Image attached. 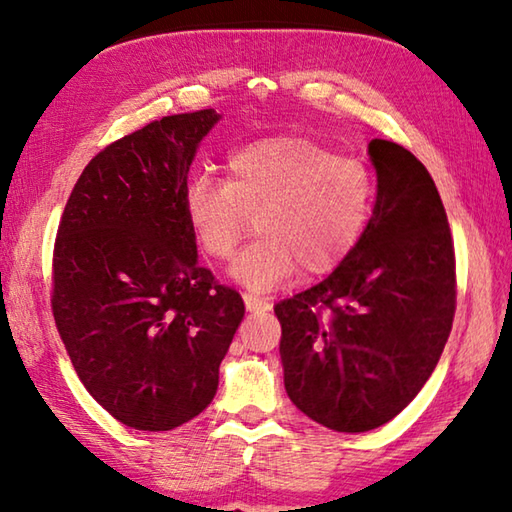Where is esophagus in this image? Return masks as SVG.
<instances>
[{
	"label": "esophagus",
	"instance_id": "1",
	"mask_svg": "<svg viewBox=\"0 0 512 512\" xmlns=\"http://www.w3.org/2000/svg\"><path fill=\"white\" fill-rule=\"evenodd\" d=\"M244 302L248 311H255V314H262V311L271 309V302L262 296H255V293H244Z\"/></svg>",
	"mask_w": 512,
	"mask_h": 512
}]
</instances>
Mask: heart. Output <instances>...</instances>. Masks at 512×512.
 <instances>
[{
    "label": "heart",
    "mask_w": 512,
    "mask_h": 512,
    "mask_svg": "<svg viewBox=\"0 0 512 512\" xmlns=\"http://www.w3.org/2000/svg\"><path fill=\"white\" fill-rule=\"evenodd\" d=\"M225 169V180L189 178L183 207L196 246L214 262L235 255L255 219L259 239L232 264V275L250 289H273L300 266L309 275L334 271L359 244L375 207L368 164L307 137L244 144Z\"/></svg>",
    "instance_id": "b5f03b06"
}]
</instances>
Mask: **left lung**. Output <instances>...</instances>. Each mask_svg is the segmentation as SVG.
Masks as SVG:
<instances>
[{
  "label": "left lung",
  "mask_w": 512,
  "mask_h": 512,
  "mask_svg": "<svg viewBox=\"0 0 512 512\" xmlns=\"http://www.w3.org/2000/svg\"><path fill=\"white\" fill-rule=\"evenodd\" d=\"M375 212L323 282L275 305L291 402L327 429L361 433L404 411L443 354L456 311L445 205L404 146L372 140Z\"/></svg>",
  "instance_id": "8db88e82"
}]
</instances>
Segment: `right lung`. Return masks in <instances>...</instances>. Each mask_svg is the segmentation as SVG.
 I'll list each match as a JSON object with an SVG mask.
<instances>
[{
    "label": "right lung",
    "mask_w": 512,
    "mask_h": 512,
    "mask_svg": "<svg viewBox=\"0 0 512 512\" xmlns=\"http://www.w3.org/2000/svg\"><path fill=\"white\" fill-rule=\"evenodd\" d=\"M212 108L151 121L83 169L60 216L51 311L69 361L112 418L169 431L216 395L244 320L239 291L198 264L183 192Z\"/></svg>",
    "instance_id": "add662e5"
}]
</instances>
